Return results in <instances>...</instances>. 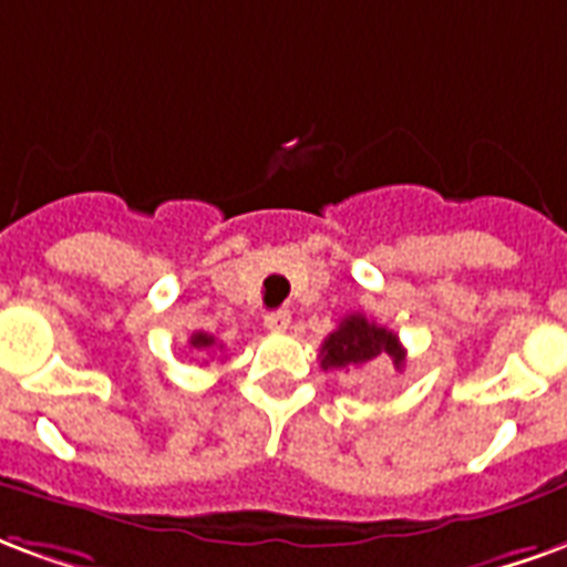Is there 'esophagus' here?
Wrapping results in <instances>:
<instances>
[{"instance_id":"obj_1","label":"esophagus","mask_w":567,"mask_h":567,"mask_svg":"<svg viewBox=\"0 0 567 567\" xmlns=\"http://www.w3.org/2000/svg\"><path fill=\"white\" fill-rule=\"evenodd\" d=\"M288 324H291V312H288V309H276V312H270V316L264 318V327H267V330H272V333L288 330Z\"/></svg>"}]
</instances>
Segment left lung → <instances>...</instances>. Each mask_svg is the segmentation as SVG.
Returning a JSON list of instances; mask_svg holds the SVG:
<instances>
[{
    "instance_id": "obj_1",
    "label": "left lung",
    "mask_w": 567,
    "mask_h": 567,
    "mask_svg": "<svg viewBox=\"0 0 567 567\" xmlns=\"http://www.w3.org/2000/svg\"><path fill=\"white\" fill-rule=\"evenodd\" d=\"M321 367L324 369H348L372 363L375 358H390L393 367H405V348L400 346V337L388 327L369 321L367 316H348L339 321V327L324 339L321 346Z\"/></svg>"
}]
</instances>
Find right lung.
Masks as SVG:
<instances>
[{"label":"right lung","instance_id":"right-lung-1","mask_svg":"<svg viewBox=\"0 0 567 567\" xmlns=\"http://www.w3.org/2000/svg\"><path fill=\"white\" fill-rule=\"evenodd\" d=\"M219 346L216 337H209V333H192L188 339V348H195V351H213V348Z\"/></svg>","mask_w":567,"mask_h":567}]
</instances>
